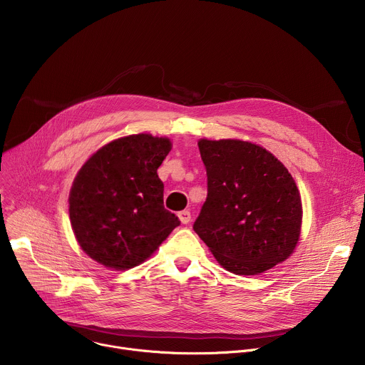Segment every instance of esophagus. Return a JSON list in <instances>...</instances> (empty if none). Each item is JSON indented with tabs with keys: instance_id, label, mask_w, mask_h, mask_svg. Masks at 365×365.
Masks as SVG:
<instances>
[{
	"instance_id": "obj_1",
	"label": "esophagus",
	"mask_w": 365,
	"mask_h": 365,
	"mask_svg": "<svg viewBox=\"0 0 365 365\" xmlns=\"http://www.w3.org/2000/svg\"><path fill=\"white\" fill-rule=\"evenodd\" d=\"M178 217H179V220H180V222H182V224H187V222H190V211H187V210L180 211V212L178 214Z\"/></svg>"
}]
</instances>
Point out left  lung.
I'll return each mask as SVG.
<instances>
[{
	"label": "left lung",
	"mask_w": 365,
	"mask_h": 365,
	"mask_svg": "<svg viewBox=\"0 0 365 365\" xmlns=\"http://www.w3.org/2000/svg\"><path fill=\"white\" fill-rule=\"evenodd\" d=\"M207 196L193 224L217 262L231 273L254 276L293 252L302 227L299 189L266 148L241 140L197 143Z\"/></svg>",
	"instance_id": "1"
}]
</instances>
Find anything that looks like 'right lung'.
<instances>
[{
    "mask_svg": "<svg viewBox=\"0 0 365 365\" xmlns=\"http://www.w3.org/2000/svg\"><path fill=\"white\" fill-rule=\"evenodd\" d=\"M170 148L166 137H123L99 148L76 175L69 195L72 230L99 264L133 269L180 225L163 206L158 175Z\"/></svg>",
    "mask_w": 365,
    "mask_h": 365,
    "instance_id": "add662e5",
    "label": "right lung"
}]
</instances>
